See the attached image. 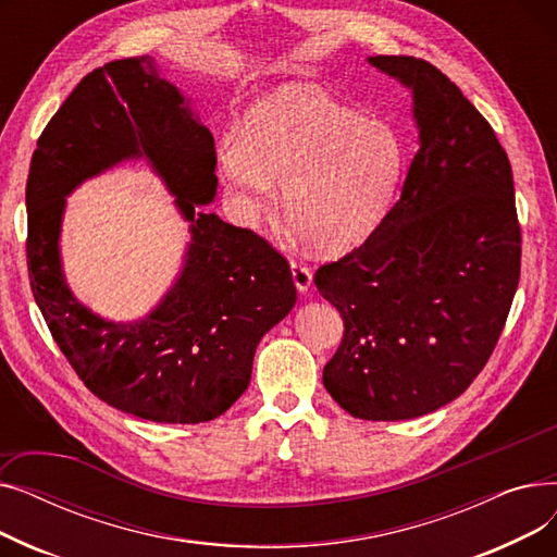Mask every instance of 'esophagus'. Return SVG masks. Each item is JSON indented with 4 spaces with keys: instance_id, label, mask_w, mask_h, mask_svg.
Returning a JSON list of instances; mask_svg holds the SVG:
<instances>
[{
    "instance_id": "esophagus-1",
    "label": "esophagus",
    "mask_w": 557,
    "mask_h": 557,
    "mask_svg": "<svg viewBox=\"0 0 557 557\" xmlns=\"http://www.w3.org/2000/svg\"><path fill=\"white\" fill-rule=\"evenodd\" d=\"M290 275H294V282L298 286V290H309L311 288V282H313V275H311V269L305 267V263L300 261H290Z\"/></svg>"
}]
</instances>
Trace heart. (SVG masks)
Here are the masks:
<instances>
[{
    "mask_svg": "<svg viewBox=\"0 0 557 557\" xmlns=\"http://www.w3.org/2000/svg\"><path fill=\"white\" fill-rule=\"evenodd\" d=\"M219 171L244 221L267 216L282 187L288 223L320 252L366 242L384 221L404 173V144L384 122L288 85L261 99L242 137L219 146Z\"/></svg>",
    "mask_w": 557,
    "mask_h": 557,
    "instance_id": "1",
    "label": "heart"
}]
</instances>
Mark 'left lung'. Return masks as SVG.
<instances>
[{
  "mask_svg": "<svg viewBox=\"0 0 557 557\" xmlns=\"http://www.w3.org/2000/svg\"><path fill=\"white\" fill-rule=\"evenodd\" d=\"M368 63L413 90L420 149L368 242L315 271L343 318L323 384L349 416L411 420L462 395L499 341L521 271L510 160L485 116L413 55Z\"/></svg>",
  "mask_w": 557,
  "mask_h": 557,
  "instance_id": "8db88e82",
  "label": "left lung"
}]
</instances>
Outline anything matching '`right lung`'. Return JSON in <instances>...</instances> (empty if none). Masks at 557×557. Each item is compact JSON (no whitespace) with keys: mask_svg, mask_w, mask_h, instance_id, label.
<instances>
[{"mask_svg":"<svg viewBox=\"0 0 557 557\" xmlns=\"http://www.w3.org/2000/svg\"><path fill=\"white\" fill-rule=\"evenodd\" d=\"M146 157L190 221L186 267L141 321L114 324L64 284V196L124 159ZM214 137L151 55L87 74L38 139L26 181V267L53 341L81 382L141 420L198 424L223 416L250 384L255 349L294 309L288 261L259 234L202 205L216 194Z\"/></svg>","mask_w":557,"mask_h":557,"instance_id":"right-lung-1","label":"right lung"}]
</instances>
